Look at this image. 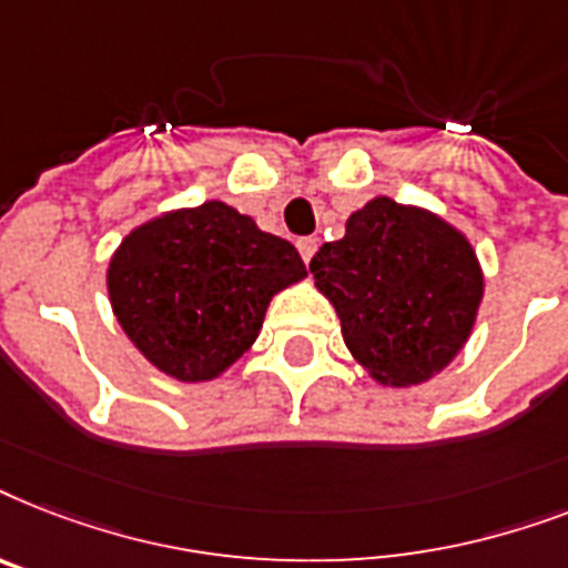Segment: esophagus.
<instances>
[{
	"label": "esophagus",
	"mask_w": 568,
	"mask_h": 568,
	"mask_svg": "<svg viewBox=\"0 0 568 568\" xmlns=\"http://www.w3.org/2000/svg\"><path fill=\"white\" fill-rule=\"evenodd\" d=\"M296 246H298V255H302V261L311 263V257L316 255V237H302Z\"/></svg>",
	"instance_id": "esophagus-1"
}]
</instances>
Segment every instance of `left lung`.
Here are the masks:
<instances>
[{"label":"left lung","instance_id":"obj_1","mask_svg":"<svg viewBox=\"0 0 568 568\" xmlns=\"http://www.w3.org/2000/svg\"><path fill=\"white\" fill-rule=\"evenodd\" d=\"M348 352L378 384L434 378L471 334L484 272L469 240L416 205L378 196L311 261Z\"/></svg>","mask_w":568,"mask_h":568}]
</instances>
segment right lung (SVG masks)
Here are the masks:
<instances>
[{"mask_svg": "<svg viewBox=\"0 0 568 568\" xmlns=\"http://www.w3.org/2000/svg\"><path fill=\"white\" fill-rule=\"evenodd\" d=\"M305 275L293 243L213 199L131 231L108 263V296L140 355L199 384L252 348L272 296Z\"/></svg>", "mask_w": 568, "mask_h": 568, "instance_id": "right-lung-1", "label": "right lung"}]
</instances>
